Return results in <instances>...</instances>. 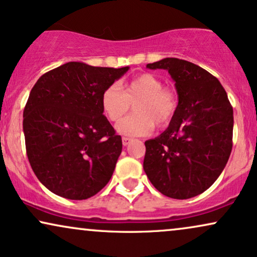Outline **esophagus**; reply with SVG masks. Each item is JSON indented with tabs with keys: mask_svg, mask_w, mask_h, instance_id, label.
<instances>
[{
	"mask_svg": "<svg viewBox=\"0 0 257 257\" xmlns=\"http://www.w3.org/2000/svg\"><path fill=\"white\" fill-rule=\"evenodd\" d=\"M131 142H132L131 138H127V137H123V138H122V144H123V147H126V145H128L130 143H131Z\"/></svg>",
	"mask_w": 257,
	"mask_h": 257,
	"instance_id": "1",
	"label": "esophagus"
}]
</instances>
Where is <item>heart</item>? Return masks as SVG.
<instances>
[{
	"label": "heart",
	"instance_id": "heart-1",
	"mask_svg": "<svg viewBox=\"0 0 257 257\" xmlns=\"http://www.w3.org/2000/svg\"><path fill=\"white\" fill-rule=\"evenodd\" d=\"M131 104H135V114L122 119L116 131L128 137H139L150 134L154 125L164 128L172 122L179 107V93L173 87H163L156 75L144 72L125 83L122 89L113 83L101 95V108L113 122L119 121Z\"/></svg>",
	"mask_w": 257,
	"mask_h": 257
}]
</instances>
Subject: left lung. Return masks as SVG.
Segmentation results:
<instances>
[{"label":"left lung","instance_id":"1","mask_svg":"<svg viewBox=\"0 0 257 257\" xmlns=\"http://www.w3.org/2000/svg\"><path fill=\"white\" fill-rule=\"evenodd\" d=\"M147 68L169 72L179 107L166 131L145 142L144 172L163 195L193 198L210 188L226 166L232 150V106L218 78L199 65L164 58Z\"/></svg>","mask_w":257,"mask_h":257}]
</instances>
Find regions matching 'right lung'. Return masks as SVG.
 Segmentation results:
<instances>
[{
	"instance_id": "1",
	"label": "right lung",
	"mask_w": 257,
	"mask_h": 257,
	"mask_svg": "<svg viewBox=\"0 0 257 257\" xmlns=\"http://www.w3.org/2000/svg\"><path fill=\"white\" fill-rule=\"evenodd\" d=\"M127 70L69 62L32 88L24 109L26 153L49 191L83 200L108 183L122 142L103 115L101 95Z\"/></svg>"
}]
</instances>
